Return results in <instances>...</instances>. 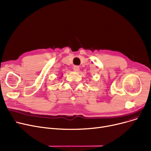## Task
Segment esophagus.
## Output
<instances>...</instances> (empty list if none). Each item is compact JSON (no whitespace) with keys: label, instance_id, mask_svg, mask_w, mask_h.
<instances>
[{"label":"esophagus","instance_id":"34e87169","mask_svg":"<svg viewBox=\"0 0 151 151\" xmlns=\"http://www.w3.org/2000/svg\"><path fill=\"white\" fill-rule=\"evenodd\" d=\"M73 70L75 71H78L80 70V67H78V66H77V65H75V66L73 67Z\"/></svg>","mask_w":151,"mask_h":151}]
</instances>
